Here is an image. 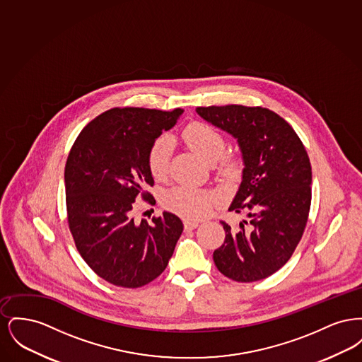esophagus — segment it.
Listing matches in <instances>:
<instances>
[{"mask_svg":"<svg viewBox=\"0 0 362 362\" xmlns=\"http://www.w3.org/2000/svg\"><path fill=\"white\" fill-rule=\"evenodd\" d=\"M183 224H185V229L186 230H192V229H195L198 225H199V223L198 221H195V220H185L183 221Z\"/></svg>","mask_w":362,"mask_h":362,"instance_id":"esophagus-1","label":"esophagus"}]
</instances>
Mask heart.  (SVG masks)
I'll list each match as a JSON object with an SVG mask.
<instances>
[{
	"label": "heart",
	"mask_w": 362,
	"mask_h": 362,
	"mask_svg": "<svg viewBox=\"0 0 362 362\" xmlns=\"http://www.w3.org/2000/svg\"><path fill=\"white\" fill-rule=\"evenodd\" d=\"M183 137L195 153L209 163L217 161L218 171L225 176H235L239 171V160L235 156L224 155L226 139L213 126L192 122L185 129ZM173 151V139L167 136L157 138L152 144L148 153V167L157 180H163L168 175ZM216 201L217 195L214 191L191 185L175 186L163 195V205L186 218L205 217Z\"/></svg>",
	"instance_id": "b5f03b06"
}]
</instances>
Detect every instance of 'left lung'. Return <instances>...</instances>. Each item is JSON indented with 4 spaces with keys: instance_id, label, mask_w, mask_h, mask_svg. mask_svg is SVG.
Masks as SVG:
<instances>
[{
    "instance_id": "obj_1",
    "label": "left lung",
    "mask_w": 362,
    "mask_h": 362,
    "mask_svg": "<svg viewBox=\"0 0 362 362\" xmlns=\"http://www.w3.org/2000/svg\"><path fill=\"white\" fill-rule=\"evenodd\" d=\"M197 114L238 141L243 158L230 211L251 218L240 229L224 225V244L213 252L217 269L238 282L274 274L292 257L310 213V157L292 126L262 107H198Z\"/></svg>"
}]
</instances>
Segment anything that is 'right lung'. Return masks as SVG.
Here are the masks:
<instances>
[{
	"mask_svg": "<svg viewBox=\"0 0 362 362\" xmlns=\"http://www.w3.org/2000/svg\"><path fill=\"white\" fill-rule=\"evenodd\" d=\"M182 108H112L89 122L70 149L65 191L70 232L86 264L107 282L139 288L160 276L183 232L170 211L137 223L133 206L155 185L148 153Z\"/></svg>",
	"mask_w": 362,
	"mask_h": 362,
	"instance_id": "obj_1",
	"label": "right lung"
}]
</instances>
